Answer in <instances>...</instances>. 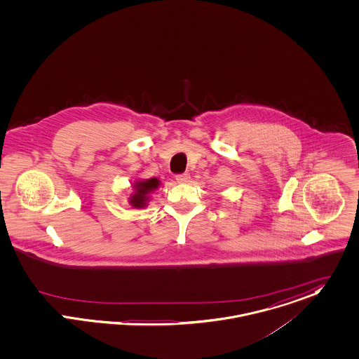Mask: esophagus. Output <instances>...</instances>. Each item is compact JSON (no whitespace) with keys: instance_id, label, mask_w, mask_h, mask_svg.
Returning <instances> with one entry per match:
<instances>
[{"instance_id":"1","label":"esophagus","mask_w":359,"mask_h":359,"mask_svg":"<svg viewBox=\"0 0 359 359\" xmlns=\"http://www.w3.org/2000/svg\"><path fill=\"white\" fill-rule=\"evenodd\" d=\"M190 180V175L189 173H182L176 176V182L177 183H187Z\"/></svg>"}]
</instances>
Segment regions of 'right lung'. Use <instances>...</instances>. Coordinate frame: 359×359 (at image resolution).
I'll return each mask as SVG.
<instances>
[{
    "instance_id": "add662e5",
    "label": "right lung",
    "mask_w": 359,
    "mask_h": 359,
    "mask_svg": "<svg viewBox=\"0 0 359 359\" xmlns=\"http://www.w3.org/2000/svg\"><path fill=\"white\" fill-rule=\"evenodd\" d=\"M160 180L157 177H151V179H146V180H135L132 183V196L129 198V203L133 208H144L149 202V196L156 191L160 186Z\"/></svg>"
}]
</instances>
